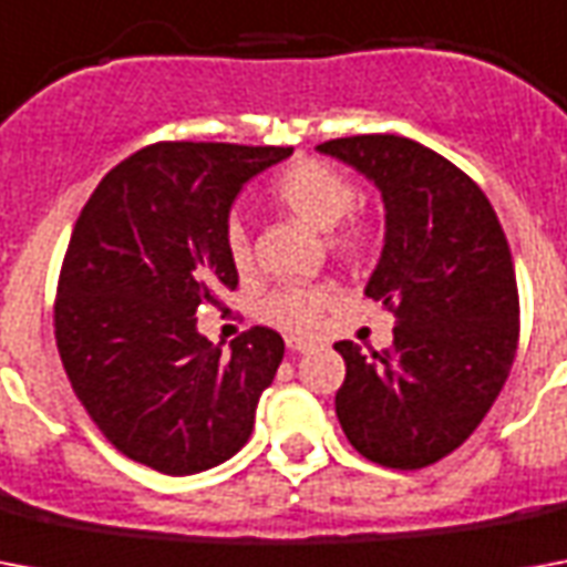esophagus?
I'll list each match as a JSON object with an SVG mask.
<instances>
[{"label": "esophagus", "instance_id": "1", "mask_svg": "<svg viewBox=\"0 0 567 567\" xmlns=\"http://www.w3.org/2000/svg\"><path fill=\"white\" fill-rule=\"evenodd\" d=\"M285 344L291 353H311L315 350V341H306V338H285Z\"/></svg>", "mask_w": 567, "mask_h": 567}]
</instances>
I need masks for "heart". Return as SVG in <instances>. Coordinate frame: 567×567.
I'll return each instance as SVG.
<instances>
[{
  "instance_id": "obj_1",
  "label": "heart",
  "mask_w": 567,
  "mask_h": 567,
  "mask_svg": "<svg viewBox=\"0 0 567 567\" xmlns=\"http://www.w3.org/2000/svg\"><path fill=\"white\" fill-rule=\"evenodd\" d=\"M355 196L359 190L347 173L311 158L291 164L270 185V199L311 229L329 231V249L344 261H359L373 247L371 223L350 214ZM226 252L238 274H247L252 267V240L240 220L226 226ZM329 306L332 291L323 285H285L258 302V318L285 332L309 336L320 327Z\"/></svg>"
}]
</instances>
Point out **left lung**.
I'll return each instance as SVG.
<instances>
[{
    "label": "left lung",
    "mask_w": 567,
    "mask_h": 567,
    "mask_svg": "<svg viewBox=\"0 0 567 567\" xmlns=\"http://www.w3.org/2000/svg\"><path fill=\"white\" fill-rule=\"evenodd\" d=\"M323 155L364 173L385 203V247L364 293L396 318L371 359L338 341L347 377L336 414L364 458L417 471L465 444L518 350L509 240L467 173L400 135L336 137Z\"/></svg>",
    "instance_id": "obj_1"
}]
</instances>
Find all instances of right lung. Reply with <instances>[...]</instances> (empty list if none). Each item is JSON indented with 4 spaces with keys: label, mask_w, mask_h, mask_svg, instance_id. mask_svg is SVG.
I'll return each instance as SVG.
<instances>
[{
    "label": "right lung",
    "mask_w": 567,
    "mask_h": 567,
    "mask_svg": "<svg viewBox=\"0 0 567 567\" xmlns=\"http://www.w3.org/2000/svg\"><path fill=\"white\" fill-rule=\"evenodd\" d=\"M291 153L162 141L84 203L58 276L55 341L79 403L123 456L188 476L247 444L285 341L252 327L226 353L196 332V311L238 288L235 196Z\"/></svg>",
    "instance_id": "obj_1"
}]
</instances>
